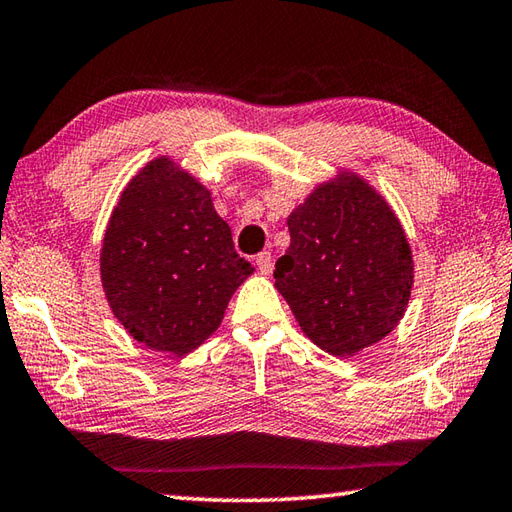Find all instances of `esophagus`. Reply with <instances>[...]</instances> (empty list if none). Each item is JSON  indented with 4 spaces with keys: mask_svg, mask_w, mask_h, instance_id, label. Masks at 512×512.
I'll list each match as a JSON object with an SVG mask.
<instances>
[{
    "mask_svg": "<svg viewBox=\"0 0 512 512\" xmlns=\"http://www.w3.org/2000/svg\"><path fill=\"white\" fill-rule=\"evenodd\" d=\"M255 262H257L259 273L270 275V270H273V257H270V253H259Z\"/></svg>",
    "mask_w": 512,
    "mask_h": 512,
    "instance_id": "34e87169",
    "label": "esophagus"
}]
</instances>
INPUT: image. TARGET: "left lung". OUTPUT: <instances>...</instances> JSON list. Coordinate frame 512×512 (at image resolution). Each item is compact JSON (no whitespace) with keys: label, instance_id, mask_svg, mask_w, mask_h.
I'll return each instance as SVG.
<instances>
[{"label":"left lung","instance_id":"left-lung-1","mask_svg":"<svg viewBox=\"0 0 512 512\" xmlns=\"http://www.w3.org/2000/svg\"><path fill=\"white\" fill-rule=\"evenodd\" d=\"M288 230L275 288L310 342L355 357L393 333L413 293L415 262L402 222L375 186L337 170L288 215Z\"/></svg>","mask_w":512,"mask_h":512}]
</instances>
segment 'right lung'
<instances>
[{
    "mask_svg": "<svg viewBox=\"0 0 512 512\" xmlns=\"http://www.w3.org/2000/svg\"><path fill=\"white\" fill-rule=\"evenodd\" d=\"M253 273L210 190L173 157L150 159L130 177L99 253L108 306L130 337L155 353L188 355Z\"/></svg>",
    "mask_w": 512,
    "mask_h": 512,
    "instance_id": "right-lung-1",
    "label": "right lung"
}]
</instances>
